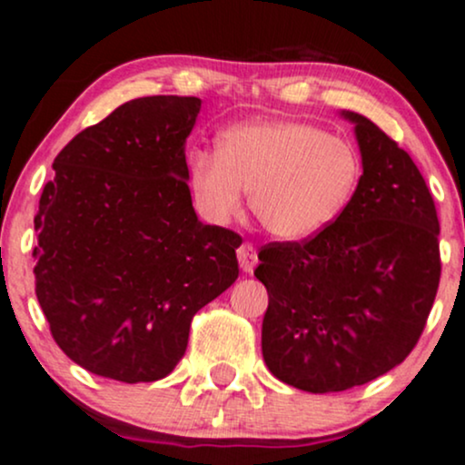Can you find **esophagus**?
<instances>
[{"label": "esophagus", "mask_w": 465, "mask_h": 465, "mask_svg": "<svg viewBox=\"0 0 465 465\" xmlns=\"http://www.w3.org/2000/svg\"><path fill=\"white\" fill-rule=\"evenodd\" d=\"M237 259H239V268L243 270V272H252L254 265H257V248L252 246V243H242V246L237 248Z\"/></svg>", "instance_id": "34e87169"}]
</instances>
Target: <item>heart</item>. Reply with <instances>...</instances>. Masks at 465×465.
Masks as SVG:
<instances>
[{"instance_id":"obj_1","label":"heart","mask_w":465,"mask_h":465,"mask_svg":"<svg viewBox=\"0 0 465 465\" xmlns=\"http://www.w3.org/2000/svg\"><path fill=\"white\" fill-rule=\"evenodd\" d=\"M360 158L349 140L310 123L265 118L234 124L217 155L193 153L189 189L211 223H228L250 193L254 217L276 239L301 242L327 226L356 191Z\"/></svg>"}]
</instances>
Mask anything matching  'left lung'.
<instances>
[{
  "instance_id": "1",
  "label": "left lung",
  "mask_w": 465,
  "mask_h": 465,
  "mask_svg": "<svg viewBox=\"0 0 465 465\" xmlns=\"http://www.w3.org/2000/svg\"><path fill=\"white\" fill-rule=\"evenodd\" d=\"M362 155L351 200L305 242L265 246L261 349L272 375L307 393L380 378L413 351L440 288V219L411 155L353 112Z\"/></svg>"
}]
</instances>
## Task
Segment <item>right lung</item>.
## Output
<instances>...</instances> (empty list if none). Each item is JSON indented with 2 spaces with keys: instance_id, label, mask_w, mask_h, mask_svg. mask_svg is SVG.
Returning a JSON list of instances; mask_svg holds the SVG:
<instances>
[{
  "instance_id": "obj_1",
  "label": "right lung",
  "mask_w": 465,
  "mask_h": 465,
  "mask_svg": "<svg viewBox=\"0 0 465 465\" xmlns=\"http://www.w3.org/2000/svg\"><path fill=\"white\" fill-rule=\"evenodd\" d=\"M202 101L144 96L54 158L35 231L36 299L54 342L87 371L155 382L191 321L237 281L242 237L195 215L184 144Z\"/></svg>"
}]
</instances>
